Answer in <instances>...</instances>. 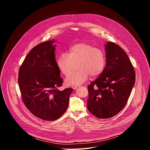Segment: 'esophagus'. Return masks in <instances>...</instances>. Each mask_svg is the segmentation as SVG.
<instances>
[{
	"label": "esophagus",
	"mask_w": 150,
	"mask_h": 150,
	"mask_svg": "<svg viewBox=\"0 0 150 150\" xmlns=\"http://www.w3.org/2000/svg\"><path fill=\"white\" fill-rule=\"evenodd\" d=\"M78 87H79V86H73V87H72V88H73L74 90H76Z\"/></svg>",
	"instance_id": "esophagus-1"
}]
</instances>
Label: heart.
Listing matches in <instances>:
<instances>
[{
	"label": "heart",
	"instance_id": "obj_1",
	"mask_svg": "<svg viewBox=\"0 0 150 150\" xmlns=\"http://www.w3.org/2000/svg\"><path fill=\"white\" fill-rule=\"evenodd\" d=\"M67 54H61L57 59V66L62 74L68 76L77 64L78 71L65 79L68 86H78L86 81L90 75L97 77L103 71L105 58L103 52L86 42L71 46Z\"/></svg>",
	"mask_w": 150,
	"mask_h": 150
}]
</instances>
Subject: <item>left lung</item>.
Instances as JSON below:
<instances>
[{"label": "left lung", "instance_id": "8db88e82", "mask_svg": "<svg viewBox=\"0 0 150 150\" xmlns=\"http://www.w3.org/2000/svg\"><path fill=\"white\" fill-rule=\"evenodd\" d=\"M105 67L88 86V110L100 119H108L119 113L129 98L135 82L134 67L119 45L107 42Z\"/></svg>", "mask_w": 150, "mask_h": 150}]
</instances>
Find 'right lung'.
Here are the masks:
<instances>
[{
	"instance_id": "1",
	"label": "right lung",
	"mask_w": 150,
	"mask_h": 150,
	"mask_svg": "<svg viewBox=\"0 0 150 150\" xmlns=\"http://www.w3.org/2000/svg\"><path fill=\"white\" fill-rule=\"evenodd\" d=\"M54 40L31 50L19 68L18 83L23 102L35 116L48 121L59 119L67 109L72 88L60 91L63 79L55 58Z\"/></svg>"
}]
</instances>
